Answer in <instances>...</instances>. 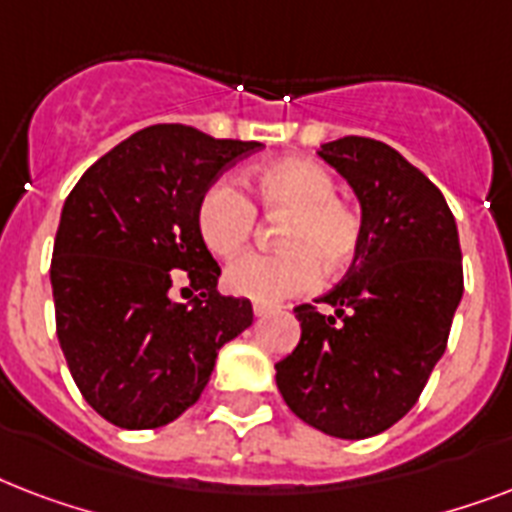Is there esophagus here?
I'll return each mask as SVG.
<instances>
[{
    "instance_id": "34e87169",
    "label": "esophagus",
    "mask_w": 512,
    "mask_h": 512,
    "mask_svg": "<svg viewBox=\"0 0 512 512\" xmlns=\"http://www.w3.org/2000/svg\"><path fill=\"white\" fill-rule=\"evenodd\" d=\"M252 311H255V316H265V313L273 311V305L271 303H260V300H255V303H252Z\"/></svg>"
}]
</instances>
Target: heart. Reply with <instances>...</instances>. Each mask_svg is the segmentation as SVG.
Listing matches in <instances>:
<instances>
[{
    "instance_id": "obj_1",
    "label": "heart",
    "mask_w": 512,
    "mask_h": 512,
    "mask_svg": "<svg viewBox=\"0 0 512 512\" xmlns=\"http://www.w3.org/2000/svg\"><path fill=\"white\" fill-rule=\"evenodd\" d=\"M249 188L268 215H287L279 228L281 252H249L225 268L233 295L276 303L319 287L321 268L342 273L364 244V217L337 196L335 175L308 156H281L249 175ZM196 223L217 257L236 255L255 233L257 209L239 185L223 177L201 196Z\"/></svg>"
}]
</instances>
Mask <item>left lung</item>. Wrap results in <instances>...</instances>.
<instances>
[{
    "mask_svg": "<svg viewBox=\"0 0 512 512\" xmlns=\"http://www.w3.org/2000/svg\"><path fill=\"white\" fill-rule=\"evenodd\" d=\"M319 156L356 191L364 244L335 289L295 308L303 332L276 385L311 428L356 441L396 425L444 356L462 249L444 193L396 148L348 135Z\"/></svg>",
    "mask_w": 512,
    "mask_h": 512,
    "instance_id": "obj_1",
    "label": "left lung"
}]
</instances>
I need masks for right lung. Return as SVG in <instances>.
<instances>
[{"instance_id": "obj_1", "label": "right lung", "mask_w": 512, "mask_h": 512, "mask_svg": "<svg viewBox=\"0 0 512 512\" xmlns=\"http://www.w3.org/2000/svg\"><path fill=\"white\" fill-rule=\"evenodd\" d=\"M257 140L154 124L122 140L68 193L52 247L55 329L84 401L116 428L148 430L199 401L217 350L252 303L217 292L201 196ZM191 294L175 304L174 289Z\"/></svg>"}]
</instances>
